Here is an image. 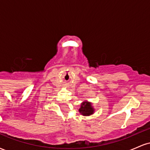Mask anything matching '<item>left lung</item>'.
Returning a JSON list of instances; mask_svg holds the SVG:
<instances>
[{
  "mask_svg": "<svg viewBox=\"0 0 150 150\" xmlns=\"http://www.w3.org/2000/svg\"><path fill=\"white\" fill-rule=\"evenodd\" d=\"M95 111V109L93 107L92 103L89 101H85L80 105V108H79V112L84 116H89L92 115Z\"/></svg>",
  "mask_w": 150,
  "mask_h": 150,
  "instance_id": "1",
  "label": "left lung"
}]
</instances>
